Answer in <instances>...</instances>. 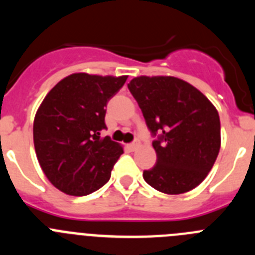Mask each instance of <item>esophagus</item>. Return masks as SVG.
I'll return each mask as SVG.
<instances>
[{"label":"esophagus","mask_w":255,"mask_h":255,"mask_svg":"<svg viewBox=\"0 0 255 255\" xmlns=\"http://www.w3.org/2000/svg\"><path fill=\"white\" fill-rule=\"evenodd\" d=\"M128 147H129V149H131V150H135V149H136V148L139 147V141H134V143H130V144H128Z\"/></svg>","instance_id":"obj_1"}]
</instances>
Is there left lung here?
Returning a JSON list of instances; mask_svg holds the SVG:
<instances>
[{
	"instance_id": "8db88e82",
	"label": "left lung",
	"mask_w": 255,
	"mask_h": 255,
	"mask_svg": "<svg viewBox=\"0 0 255 255\" xmlns=\"http://www.w3.org/2000/svg\"><path fill=\"white\" fill-rule=\"evenodd\" d=\"M153 136L157 163L143 177L164 194L197 188L221 147L216 107L202 92L173 76H138L128 84Z\"/></svg>"
}]
</instances>
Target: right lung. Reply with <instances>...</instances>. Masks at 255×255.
Masks as SVG:
<instances>
[{
	"label": "right lung",
	"instance_id": "obj_1",
	"mask_svg": "<svg viewBox=\"0 0 255 255\" xmlns=\"http://www.w3.org/2000/svg\"><path fill=\"white\" fill-rule=\"evenodd\" d=\"M128 76L76 73L52 88L33 125L37 158L47 179L65 194L83 197L102 188L123 147L106 129V106Z\"/></svg>",
	"mask_w": 255,
	"mask_h": 255
}]
</instances>
